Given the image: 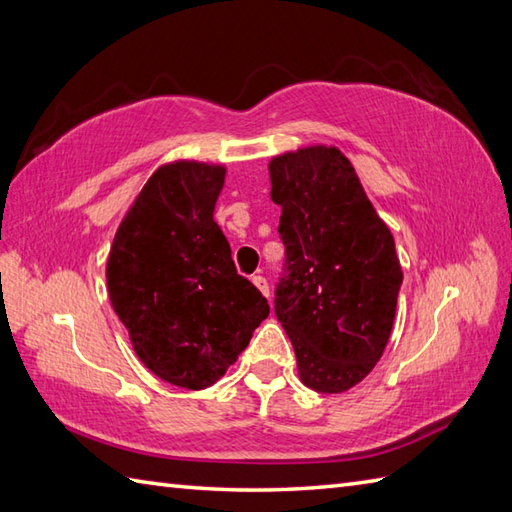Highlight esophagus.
Masks as SVG:
<instances>
[{"label": "esophagus", "instance_id": "1", "mask_svg": "<svg viewBox=\"0 0 512 512\" xmlns=\"http://www.w3.org/2000/svg\"><path fill=\"white\" fill-rule=\"evenodd\" d=\"M253 283H255V288L264 294V296H270V288H268V281H266V277H261V275H255L253 277Z\"/></svg>", "mask_w": 512, "mask_h": 512}]
</instances>
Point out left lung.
Masks as SVG:
<instances>
[{
    "mask_svg": "<svg viewBox=\"0 0 512 512\" xmlns=\"http://www.w3.org/2000/svg\"><path fill=\"white\" fill-rule=\"evenodd\" d=\"M268 170L285 246L275 314L301 382L338 395L373 371L388 344L403 281L395 240L338 148L285 152Z\"/></svg>",
    "mask_w": 512,
    "mask_h": 512,
    "instance_id": "8db88e82",
    "label": "left lung"
}]
</instances>
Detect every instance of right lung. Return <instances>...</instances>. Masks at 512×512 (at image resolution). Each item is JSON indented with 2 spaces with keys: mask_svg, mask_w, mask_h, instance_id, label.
<instances>
[{
  "mask_svg": "<svg viewBox=\"0 0 512 512\" xmlns=\"http://www.w3.org/2000/svg\"><path fill=\"white\" fill-rule=\"evenodd\" d=\"M224 174L222 165L198 161L161 165L106 261L109 299L137 358L178 388L216 384L270 314L261 292L237 275L213 220Z\"/></svg>",
  "mask_w": 512,
  "mask_h": 512,
  "instance_id": "add662e5",
  "label": "right lung"
}]
</instances>
